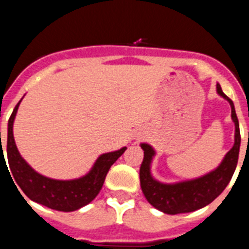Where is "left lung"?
Listing matches in <instances>:
<instances>
[{
  "instance_id": "left-lung-1",
  "label": "left lung",
  "mask_w": 249,
  "mask_h": 249,
  "mask_svg": "<svg viewBox=\"0 0 249 249\" xmlns=\"http://www.w3.org/2000/svg\"><path fill=\"white\" fill-rule=\"evenodd\" d=\"M217 94L231 105V118L234 123V144L226 154L222 162L211 172L192 180L174 183L160 182L151 175V162L152 158L155 156V150L149 144H140L141 149L144 150V160L140 166L141 190L150 205L163 213H187L210 205L222 194L233 176L241 146L238 119L233 102L223 93L219 84H217Z\"/></svg>"
}]
</instances>
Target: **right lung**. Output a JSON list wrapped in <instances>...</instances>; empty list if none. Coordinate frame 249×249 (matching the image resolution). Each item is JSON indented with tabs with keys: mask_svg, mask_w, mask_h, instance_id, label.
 Instances as JSON below:
<instances>
[{
	"mask_svg": "<svg viewBox=\"0 0 249 249\" xmlns=\"http://www.w3.org/2000/svg\"><path fill=\"white\" fill-rule=\"evenodd\" d=\"M21 102L22 99L15 107L8 120L7 159L11 170L10 172H12L13 175L12 180L15 178L17 185L21 187L22 191L30 200L41 203L52 210H57V211L71 212L90 203L102 190L105 176L108 174L111 165L124 154L126 147L124 146L116 151L107 152L100 155L94 162L90 171L79 178L54 180V178H46L43 175L35 171L27 163L16 146L15 138H13V122H15L16 114ZM2 162H6L3 150H2L1 156V163Z\"/></svg>",
	"mask_w": 249,
	"mask_h": 249,
	"instance_id": "right-lung-1",
	"label": "right lung"
}]
</instances>
